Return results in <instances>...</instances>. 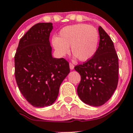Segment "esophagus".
I'll use <instances>...</instances> for the list:
<instances>
[{
	"label": "esophagus",
	"instance_id": "34e87169",
	"mask_svg": "<svg viewBox=\"0 0 133 133\" xmlns=\"http://www.w3.org/2000/svg\"><path fill=\"white\" fill-rule=\"evenodd\" d=\"M69 66H70V70H73V69H74V64H72V63H70V64H69Z\"/></svg>",
	"mask_w": 133,
	"mask_h": 133
}]
</instances>
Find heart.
<instances>
[{
    "mask_svg": "<svg viewBox=\"0 0 133 133\" xmlns=\"http://www.w3.org/2000/svg\"><path fill=\"white\" fill-rule=\"evenodd\" d=\"M99 42V33L93 25L76 24L65 26L59 32V38H52V44L58 55L65 56L71 52L78 60L86 61L96 54Z\"/></svg>",
    "mask_w": 133,
    "mask_h": 133,
    "instance_id": "heart-1",
    "label": "heart"
}]
</instances>
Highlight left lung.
Masks as SVG:
<instances>
[{
    "instance_id": "8db88e82",
    "label": "left lung",
    "mask_w": 133,
    "mask_h": 133,
    "mask_svg": "<svg viewBox=\"0 0 133 133\" xmlns=\"http://www.w3.org/2000/svg\"><path fill=\"white\" fill-rule=\"evenodd\" d=\"M99 45L94 56L74 69L80 74L77 88L80 99L87 104L99 107L110 98L118 83V57L109 35L98 27Z\"/></svg>"
}]
</instances>
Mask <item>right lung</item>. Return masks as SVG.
I'll return each instance as SVG.
<instances>
[{"label":"right lung","mask_w":133,"mask_h":133,"mask_svg":"<svg viewBox=\"0 0 133 133\" xmlns=\"http://www.w3.org/2000/svg\"><path fill=\"white\" fill-rule=\"evenodd\" d=\"M51 23L33 25L20 39L14 56L15 78L25 99L35 107L51 105L60 85L70 72L64 58L51 56Z\"/></svg>","instance_id":"add662e5"}]
</instances>
